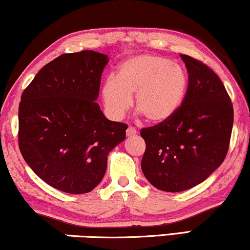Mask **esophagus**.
I'll list each match as a JSON object with an SVG mask.
<instances>
[{"label": "esophagus", "instance_id": "obj_1", "mask_svg": "<svg viewBox=\"0 0 250 250\" xmlns=\"http://www.w3.org/2000/svg\"><path fill=\"white\" fill-rule=\"evenodd\" d=\"M138 134V131L134 127H132V126H128V128L126 129V135L127 136H134Z\"/></svg>", "mask_w": 250, "mask_h": 250}]
</instances>
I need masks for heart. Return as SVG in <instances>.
<instances>
[{"instance_id": "obj_1", "label": "heart", "mask_w": 250, "mask_h": 250, "mask_svg": "<svg viewBox=\"0 0 250 250\" xmlns=\"http://www.w3.org/2000/svg\"><path fill=\"white\" fill-rule=\"evenodd\" d=\"M188 75L182 67L166 58L142 54L124 61L117 76L104 82L101 97L105 111L115 121L132 105L150 123H164L179 110L187 94Z\"/></svg>"}]
</instances>
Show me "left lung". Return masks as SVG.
Returning a JSON list of instances; mask_svg holds the SVG:
<instances>
[{
	"label": "left lung",
	"mask_w": 250,
	"mask_h": 250,
	"mask_svg": "<svg viewBox=\"0 0 250 250\" xmlns=\"http://www.w3.org/2000/svg\"><path fill=\"white\" fill-rule=\"evenodd\" d=\"M189 85L179 110L168 121L143 128L141 168L157 189L181 192L204 182L227 156L233 107L220 77L210 68L181 54Z\"/></svg>",
	"instance_id": "8db88e82"
}]
</instances>
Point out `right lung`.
Here are the masks:
<instances>
[{"instance_id":"1","label":"right lung","mask_w":250,"mask_h":250,"mask_svg":"<svg viewBox=\"0 0 250 250\" xmlns=\"http://www.w3.org/2000/svg\"><path fill=\"white\" fill-rule=\"evenodd\" d=\"M109 58L95 51L66 53L45 64L22 92L19 149L37 176L82 194L104 179L108 155L127 125L105 118L97 102Z\"/></svg>"}]
</instances>
